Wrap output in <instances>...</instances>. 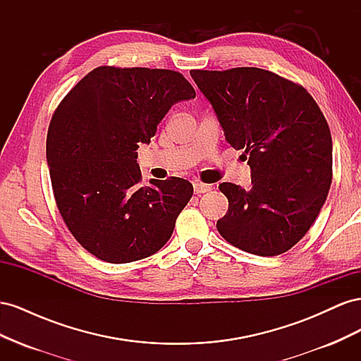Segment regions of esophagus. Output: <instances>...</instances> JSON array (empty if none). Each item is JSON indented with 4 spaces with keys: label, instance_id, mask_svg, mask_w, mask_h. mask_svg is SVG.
I'll list each match as a JSON object with an SVG mask.
<instances>
[{
    "label": "esophagus",
    "instance_id": "34e87169",
    "mask_svg": "<svg viewBox=\"0 0 361 361\" xmlns=\"http://www.w3.org/2000/svg\"><path fill=\"white\" fill-rule=\"evenodd\" d=\"M211 185H206V183H202V182H194V192L195 194H203V192H207L211 191Z\"/></svg>",
    "mask_w": 361,
    "mask_h": 361
}]
</instances>
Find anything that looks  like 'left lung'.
<instances>
[{
	"mask_svg": "<svg viewBox=\"0 0 361 361\" xmlns=\"http://www.w3.org/2000/svg\"><path fill=\"white\" fill-rule=\"evenodd\" d=\"M190 73L251 170L248 190L220 185L228 209L218 232L248 253H285L307 233L329 195L333 143L324 114L301 85L265 69Z\"/></svg>",
	"mask_w": 361,
	"mask_h": 361,
	"instance_id": "1",
	"label": "left lung"
}]
</instances>
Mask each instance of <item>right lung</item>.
Returning a JSON list of instances; mask_svg holds the SVG:
<instances>
[{
	"label": "right lung",
	"mask_w": 361,
	"mask_h": 361,
	"mask_svg": "<svg viewBox=\"0 0 361 361\" xmlns=\"http://www.w3.org/2000/svg\"><path fill=\"white\" fill-rule=\"evenodd\" d=\"M194 97L179 72L101 66L54 113L47 138L54 197L71 233L97 259L128 264L170 239L192 185L182 178L140 185L135 150L174 104Z\"/></svg>",
	"instance_id": "1"
}]
</instances>
